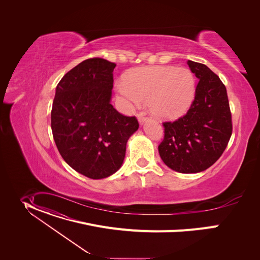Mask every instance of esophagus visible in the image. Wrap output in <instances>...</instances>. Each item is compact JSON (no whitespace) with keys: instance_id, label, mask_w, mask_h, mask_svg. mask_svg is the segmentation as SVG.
Returning a JSON list of instances; mask_svg holds the SVG:
<instances>
[{"instance_id":"obj_1","label":"esophagus","mask_w":260,"mask_h":260,"mask_svg":"<svg viewBox=\"0 0 260 260\" xmlns=\"http://www.w3.org/2000/svg\"><path fill=\"white\" fill-rule=\"evenodd\" d=\"M146 120H147V118L143 117V115H139L138 116V122H139L140 125H143L146 122Z\"/></svg>"}]
</instances>
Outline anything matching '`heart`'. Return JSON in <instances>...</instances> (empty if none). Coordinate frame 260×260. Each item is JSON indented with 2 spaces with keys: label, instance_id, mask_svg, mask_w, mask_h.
<instances>
[{
  "label": "heart",
  "instance_id": "1",
  "mask_svg": "<svg viewBox=\"0 0 260 260\" xmlns=\"http://www.w3.org/2000/svg\"><path fill=\"white\" fill-rule=\"evenodd\" d=\"M126 106L148 103L160 119H174L190 107L195 94V79L187 68L146 67L127 75L116 83Z\"/></svg>",
  "mask_w": 260,
  "mask_h": 260
}]
</instances>
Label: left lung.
<instances>
[{
    "mask_svg": "<svg viewBox=\"0 0 260 260\" xmlns=\"http://www.w3.org/2000/svg\"><path fill=\"white\" fill-rule=\"evenodd\" d=\"M199 82L195 98L183 117L165 122L164 139L158 146L162 161L179 173H198L222 155L232 133L226 88L206 65L188 60Z\"/></svg>",
    "mask_w": 260,
    "mask_h": 260,
    "instance_id": "obj_1",
    "label": "left lung"
}]
</instances>
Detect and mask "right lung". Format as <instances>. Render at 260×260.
Segmentation results:
<instances>
[{"label": "right lung", "instance_id": "right-lung-1", "mask_svg": "<svg viewBox=\"0 0 260 260\" xmlns=\"http://www.w3.org/2000/svg\"><path fill=\"white\" fill-rule=\"evenodd\" d=\"M116 64L87 59L59 82L51 112L56 146L65 162L91 179H103L123 164L128 139L138 130L135 117L111 104Z\"/></svg>", "mask_w": 260, "mask_h": 260}]
</instances>
